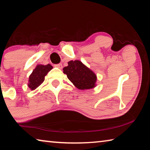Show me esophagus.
I'll return each mask as SVG.
<instances>
[{
    "instance_id": "esophagus-1",
    "label": "esophagus",
    "mask_w": 150,
    "mask_h": 150,
    "mask_svg": "<svg viewBox=\"0 0 150 150\" xmlns=\"http://www.w3.org/2000/svg\"><path fill=\"white\" fill-rule=\"evenodd\" d=\"M54 66H55V67L59 68V69H62V67H63V65H62V63H59V64H56V65H55Z\"/></svg>"
}]
</instances>
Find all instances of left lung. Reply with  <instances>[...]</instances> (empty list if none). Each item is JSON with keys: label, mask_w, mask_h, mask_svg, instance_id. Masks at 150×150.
I'll use <instances>...</instances> for the list:
<instances>
[{"label": "left lung", "mask_w": 150, "mask_h": 150, "mask_svg": "<svg viewBox=\"0 0 150 150\" xmlns=\"http://www.w3.org/2000/svg\"><path fill=\"white\" fill-rule=\"evenodd\" d=\"M63 70L71 82L79 89H90L95 87L96 75L80 61H70L68 66Z\"/></svg>", "instance_id": "1"}]
</instances>
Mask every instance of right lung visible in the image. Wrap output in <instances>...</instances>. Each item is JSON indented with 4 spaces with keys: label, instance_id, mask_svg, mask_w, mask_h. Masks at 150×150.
Here are the masks:
<instances>
[{
    "label": "right lung",
    "instance_id": "1",
    "mask_svg": "<svg viewBox=\"0 0 150 150\" xmlns=\"http://www.w3.org/2000/svg\"><path fill=\"white\" fill-rule=\"evenodd\" d=\"M52 69L53 67L50 64L38 65L29 77L28 87L30 89L33 91L38 87L44 81L45 76Z\"/></svg>",
    "mask_w": 150,
    "mask_h": 150
}]
</instances>
